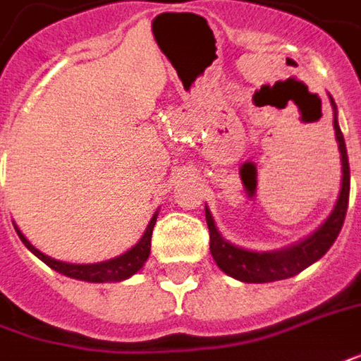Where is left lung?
I'll return each instance as SVG.
<instances>
[{
    "label": "left lung",
    "instance_id": "left-lung-1",
    "mask_svg": "<svg viewBox=\"0 0 361 361\" xmlns=\"http://www.w3.org/2000/svg\"><path fill=\"white\" fill-rule=\"evenodd\" d=\"M330 102L334 109L336 140H338L340 160H342V188H340V195H338V201H336L330 217L310 237H306L302 241L279 249V251L261 252L249 251V249H243V247L225 241L221 233L215 227L212 212L205 207V221L209 227V251H212L217 267L225 274H229L237 281H243V283H273V281L290 279L294 274L304 271L306 267L316 263L320 257H324L326 251L336 241V237L340 235L345 212H348V197H350V164H348L344 136L338 126L334 98H330Z\"/></svg>",
    "mask_w": 361,
    "mask_h": 361
}]
</instances>
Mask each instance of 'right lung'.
Here are the masks:
<instances>
[{
    "label": "right lung",
    "instance_id": "right-lung-1",
    "mask_svg": "<svg viewBox=\"0 0 361 361\" xmlns=\"http://www.w3.org/2000/svg\"><path fill=\"white\" fill-rule=\"evenodd\" d=\"M156 219H158V212L152 215L146 231L132 249L120 255V257H114L110 261H102V263H92V264H75V263H63V261H57V259H51L47 257L45 252H41L39 249H35L31 243L27 241L25 235L17 229L16 231L19 235V239L23 241L29 251L33 252L35 257H39L45 264H49L53 271L65 274V276H71V279H77V281H87V283H118V281H126L132 274H136L144 267V263L148 261L149 257V245H152V231H154V225H156Z\"/></svg>",
    "mask_w": 361,
    "mask_h": 361
}]
</instances>
